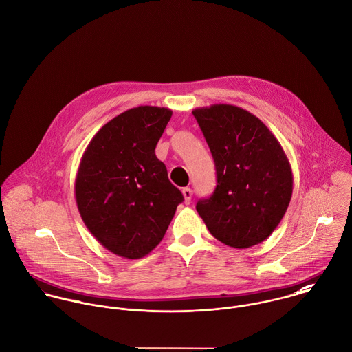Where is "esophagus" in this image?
<instances>
[{
	"mask_svg": "<svg viewBox=\"0 0 352 352\" xmlns=\"http://www.w3.org/2000/svg\"><path fill=\"white\" fill-rule=\"evenodd\" d=\"M182 196H184L185 204H190V200H192V190H190V188H184L182 189Z\"/></svg>",
	"mask_w": 352,
	"mask_h": 352,
	"instance_id": "34e87169",
	"label": "esophagus"
}]
</instances>
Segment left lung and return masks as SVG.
I'll use <instances>...</instances> for the list:
<instances>
[{"label":"left lung","instance_id":"obj_1","mask_svg":"<svg viewBox=\"0 0 352 352\" xmlns=\"http://www.w3.org/2000/svg\"><path fill=\"white\" fill-rule=\"evenodd\" d=\"M216 166L217 185L196 210L212 235L248 249L279 226L292 196L289 160L268 126L248 110L219 103L193 110Z\"/></svg>","mask_w":352,"mask_h":352}]
</instances>
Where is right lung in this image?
<instances>
[{
  "instance_id": "obj_1",
  "label": "right lung",
  "mask_w": 352,
  "mask_h": 352,
  "mask_svg": "<svg viewBox=\"0 0 352 352\" xmlns=\"http://www.w3.org/2000/svg\"><path fill=\"white\" fill-rule=\"evenodd\" d=\"M171 116L157 106L126 110L96 132L81 156L77 210L95 239L120 257L151 253L184 201L155 155Z\"/></svg>"
}]
</instances>
